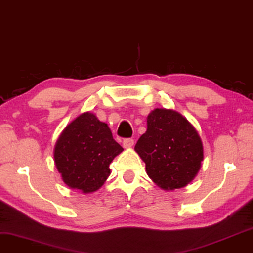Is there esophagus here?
<instances>
[{
  "label": "esophagus",
  "mask_w": 253,
  "mask_h": 253,
  "mask_svg": "<svg viewBox=\"0 0 253 253\" xmlns=\"http://www.w3.org/2000/svg\"><path fill=\"white\" fill-rule=\"evenodd\" d=\"M123 145L125 148H130L134 145V140L133 139H125L123 141Z\"/></svg>",
  "instance_id": "obj_1"
}]
</instances>
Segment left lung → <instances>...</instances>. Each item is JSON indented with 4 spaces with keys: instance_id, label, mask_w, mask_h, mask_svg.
I'll use <instances>...</instances> for the list:
<instances>
[{
    "instance_id": "left-lung-1",
    "label": "left lung",
    "mask_w": 253,
    "mask_h": 253,
    "mask_svg": "<svg viewBox=\"0 0 253 253\" xmlns=\"http://www.w3.org/2000/svg\"><path fill=\"white\" fill-rule=\"evenodd\" d=\"M137 154L148 176L165 190L185 187L203 160V146L194 126L176 111L155 108L147 118V130L137 140Z\"/></svg>"
}]
</instances>
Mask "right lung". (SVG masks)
Returning a JSON list of instances; mask_svg holds the SVG:
<instances>
[{"label": "right lung", "mask_w": 253, "mask_h": 253, "mask_svg": "<svg viewBox=\"0 0 253 253\" xmlns=\"http://www.w3.org/2000/svg\"><path fill=\"white\" fill-rule=\"evenodd\" d=\"M123 150L107 124L86 112L60 134L53 158L65 184L88 194L104 184L111 172L110 164Z\"/></svg>", "instance_id": "add662e5"}]
</instances>
